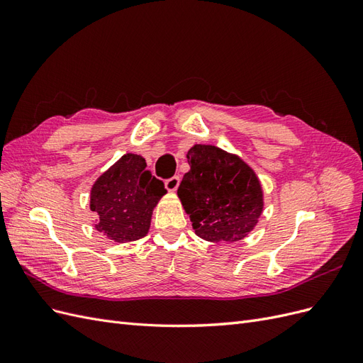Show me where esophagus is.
I'll use <instances>...</instances> for the list:
<instances>
[{
    "label": "esophagus",
    "mask_w": 363,
    "mask_h": 363,
    "mask_svg": "<svg viewBox=\"0 0 363 363\" xmlns=\"http://www.w3.org/2000/svg\"><path fill=\"white\" fill-rule=\"evenodd\" d=\"M179 184H180V177L179 175H174V177L164 182V188H167L169 192H174V191H177Z\"/></svg>",
    "instance_id": "34e87169"
}]
</instances>
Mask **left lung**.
I'll use <instances>...</instances> for the list:
<instances>
[{"instance_id":"left-lung-1","label":"left lung","mask_w":363,"mask_h":363,"mask_svg":"<svg viewBox=\"0 0 363 363\" xmlns=\"http://www.w3.org/2000/svg\"><path fill=\"white\" fill-rule=\"evenodd\" d=\"M186 157L191 169L177 195L195 235L208 242L247 238L263 212V189L255 169L215 145L195 144Z\"/></svg>"}]
</instances>
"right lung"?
<instances>
[{
  "mask_svg": "<svg viewBox=\"0 0 363 363\" xmlns=\"http://www.w3.org/2000/svg\"><path fill=\"white\" fill-rule=\"evenodd\" d=\"M167 194L163 182L147 171L145 159L127 152L95 180L91 189V211L98 219V232L118 244L144 238L152 211Z\"/></svg>",
  "mask_w": 363,
  "mask_h": 363,
  "instance_id": "right-lung-1",
  "label": "right lung"
}]
</instances>
